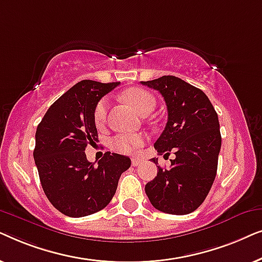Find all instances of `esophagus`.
Listing matches in <instances>:
<instances>
[{
  "label": "esophagus",
  "mask_w": 262,
  "mask_h": 262,
  "mask_svg": "<svg viewBox=\"0 0 262 262\" xmlns=\"http://www.w3.org/2000/svg\"><path fill=\"white\" fill-rule=\"evenodd\" d=\"M142 159L141 157H138V156H134L132 157V166H135V167H137V166H139V164L142 163Z\"/></svg>",
  "instance_id": "esophagus-1"
}]
</instances>
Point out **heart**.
Wrapping results in <instances>:
<instances>
[{
    "label": "heart",
    "instance_id": "1",
    "mask_svg": "<svg viewBox=\"0 0 262 262\" xmlns=\"http://www.w3.org/2000/svg\"><path fill=\"white\" fill-rule=\"evenodd\" d=\"M125 99L135 107L142 116H146L155 108V98L148 91L142 88H132L125 93ZM110 101L103 98L98 102L94 110V121L96 125L102 124L106 119ZM145 136L142 134H119L112 139V145L121 152H136L144 144Z\"/></svg>",
    "mask_w": 262,
    "mask_h": 262
}]
</instances>
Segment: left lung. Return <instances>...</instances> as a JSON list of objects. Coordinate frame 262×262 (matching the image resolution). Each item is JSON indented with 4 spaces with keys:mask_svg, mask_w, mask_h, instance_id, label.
Instances as JSON below:
<instances>
[{
    "mask_svg": "<svg viewBox=\"0 0 262 262\" xmlns=\"http://www.w3.org/2000/svg\"><path fill=\"white\" fill-rule=\"evenodd\" d=\"M160 92L168 120L155 149L169 155L170 169L159 166L156 178L145 185L151 205L162 212L187 214L202 205L217 174L222 137L220 121L205 93L175 76L141 82ZM157 164V159H151Z\"/></svg>",
    "mask_w": 262,
    "mask_h": 262,
    "instance_id": "1",
    "label": "left lung"
}]
</instances>
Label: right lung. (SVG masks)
Returning <instances> with one entry per match:
<instances>
[{
  "mask_svg": "<svg viewBox=\"0 0 262 262\" xmlns=\"http://www.w3.org/2000/svg\"><path fill=\"white\" fill-rule=\"evenodd\" d=\"M120 82L83 80L50 106L35 132L33 157L45 195L59 212L84 217L108 205L131 160L105 152L98 164L84 150L98 141L94 110Z\"/></svg>",
  "mask_w": 262,
  "mask_h": 262,
  "instance_id": "right-lung-1",
  "label": "right lung"
}]
</instances>
